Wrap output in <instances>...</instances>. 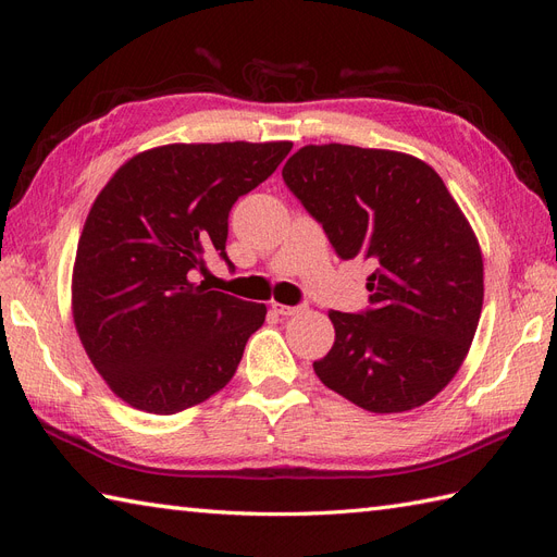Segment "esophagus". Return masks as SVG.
I'll use <instances>...</instances> for the list:
<instances>
[{
	"label": "esophagus",
	"instance_id": "34e87169",
	"mask_svg": "<svg viewBox=\"0 0 557 557\" xmlns=\"http://www.w3.org/2000/svg\"><path fill=\"white\" fill-rule=\"evenodd\" d=\"M305 307H288V305H278V301H272V311L278 315H295Z\"/></svg>",
	"mask_w": 557,
	"mask_h": 557
}]
</instances>
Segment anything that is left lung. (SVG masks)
I'll use <instances>...</instances> for the list:
<instances>
[{"label":"left lung","instance_id":"1","mask_svg":"<svg viewBox=\"0 0 557 557\" xmlns=\"http://www.w3.org/2000/svg\"><path fill=\"white\" fill-rule=\"evenodd\" d=\"M283 181L339 258L374 267L372 309L330 311L334 344L318 379L360 409L423 407L458 374L483 307V256L446 183L409 153L309 144Z\"/></svg>","mask_w":557,"mask_h":557}]
</instances>
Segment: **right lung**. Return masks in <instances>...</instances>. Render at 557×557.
<instances>
[{
  "label": "right lung",
  "instance_id": "1",
  "mask_svg": "<svg viewBox=\"0 0 557 557\" xmlns=\"http://www.w3.org/2000/svg\"><path fill=\"white\" fill-rule=\"evenodd\" d=\"M290 141L166 144L129 158L92 201L72 315L90 362L129 407L170 416L232 381L267 307L209 290L227 260V215L290 153Z\"/></svg>",
  "mask_w": 557,
  "mask_h": 557
}]
</instances>
